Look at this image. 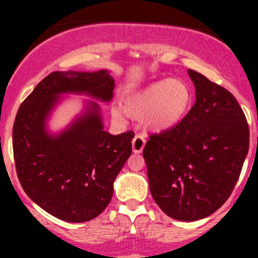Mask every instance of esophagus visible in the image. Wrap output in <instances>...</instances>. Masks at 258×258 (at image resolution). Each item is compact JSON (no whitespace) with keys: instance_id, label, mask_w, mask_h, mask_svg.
Here are the masks:
<instances>
[{"instance_id":"obj_1","label":"esophagus","mask_w":258,"mask_h":258,"mask_svg":"<svg viewBox=\"0 0 258 258\" xmlns=\"http://www.w3.org/2000/svg\"><path fill=\"white\" fill-rule=\"evenodd\" d=\"M146 146V138L142 135H136L132 141V150L135 154H141Z\"/></svg>"}]
</instances>
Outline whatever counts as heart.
I'll return each mask as SVG.
<instances>
[{
  "label": "heart",
  "mask_w": 258,
  "mask_h": 258,
  "mask_svg": "<svg viewBox=\"0 0 258 258\" xmlns=\"http://www.w3.org/2000/svg\"><path fill=\"white\" fill-rule=\"evenodd\" d=\"M191 102L193 93L188 84L167 78L128 94L123 99V109L114 106L111 116L117 121H126L128 116L142 119L149 131L164 132L184 119Z\"/></svg>",
  "instance_id": "b5f03b06"
}]
</instances>
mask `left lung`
<instances>
[{
  "mask_svg": "<svg viewBox=\"0 0 258 258\" xmlns=\"http://www.w3.org/2000/svg\"><path fill=\"white\" fill-rule=\"evenodd\" d=\"M195 103L177 126L150 136L143 150L150 193L177 221L217 211L232 194L248 152L244 111L226 88L188 70Z\"/></svg>",
  "mask_w": 258,
  "mask_h": 258,
  "instance_id": "8db88e82",
  "label": "left lung"
}]
</instances>
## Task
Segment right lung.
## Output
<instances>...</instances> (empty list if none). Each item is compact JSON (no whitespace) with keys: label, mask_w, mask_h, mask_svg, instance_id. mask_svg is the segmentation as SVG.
I'll return each mask as SVG.
<instances>
[{"label":"right lung","mask_w":258,"mask_h":258,"mask_svg":"<svg viewBox=\"0 0 258 258\" xmlns=\"http://www.w3.org/2000/svg\"><path fill=\"white\" fill-rule=\"evenodd\" d=\"M115 80L108 70L54 72L46 76L17 112L13 153L20 184L30 199L59 220L80 223L102 214L114 193V180L132 153V131H104L96 101L64 130L46 127L63 94H85L111 102Z\"/></svg>","instance_id":"obj_1"}]
</instances>
